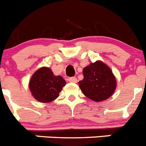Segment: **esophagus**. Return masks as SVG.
Listing matches in <instances>:
<instances>
[{"instance_id":"obj_1","label":"esophagus","mask_w":146,"mask_h":146,"mask_svg":"<svg viewBox=\"0 0 146 146\" xmlns=\"http://www.w3.org/2000/svg\"><path fill=\"white\" fill-rule=\"evenodd\" d=\"M69 82H77V78H76L75 77H70V78H69Z\"/></svg>"}]
</instances>
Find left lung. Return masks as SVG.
Returning <instances> with one entry per match:
<instances>
[{
	"mask_svg": "<svg viewBox=\"0 0 146 146\" xmlns=\"http://www.w3.org/2000/svg\"><path fill=\"white\" fill-rule=\"evenodd\" d=\"M83 79L79 81L81 91L94 102L108 99L116 89L117 82L113 71L101 60L91 63L82 70Z\"/></svg>",
	"mask_w": 146,
	"mask_h": 146,
	"instance_id": "left-lung-1",
	"label": "left lung"
}]
</instances>
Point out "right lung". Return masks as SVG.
<instances>
[{
	"mask_svg": "<svg viewBox=\"0 0 146 146\" xmlns=\"http://www.w3.org/2000/svg\"><path fill=\"white\" fill-rule=\"evenodd\" d=\"M66 84L61 76L54 75L51 69L43 66L33 73L29 81V89L36 100L43 103L54 101Z\"/></svg>",
	"mask_w": 146,
	"mask_h": 146,
	"instance_id": "obj_1",
	"label": "right lung"
}]
</instances>
